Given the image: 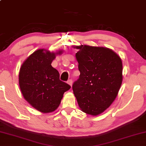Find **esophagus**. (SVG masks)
Instances as JSON below:
<instances>
[{
	"mask_svg": "<svg viewBox=\"0 0 146 146\" xmlns=\"http://www.w3.org/2000/svg\"><path fill=\"white\" fill-rule=\"evenodd\" d=\"M67 83L68 85H70V86H72V80H69L67 81Z\"/></svg>",
	"mask_w": 146,
	"mask_h": 146,
	"instance_id": "34e87169",
	"label": "esophagus"
}]
</instances>
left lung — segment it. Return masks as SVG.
I'll list each match as a JSON object with an SVG mask.
<instances>
[{
  "instance_id": "8db88e82",
  "label": "left lung",
  "mask_w": 146,
  "mask_h": 146,
  "mask_svg": "<svg viewBox=\"0 0 146 146\" xmlns=\"http://www.w3.org/2000/svg\"><path fill=\"white\" fill-rule=\"evenodd\" d=\"M80 72L72 85L81 110L97 116L111 106L122 83L123 66L120 57L111 49L88 45L74 46Z\"/></svg>"
}]
</instances>
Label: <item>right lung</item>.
<instances>
[{
  "label": "right lung",
  "instance_id": "right-lung-1",
  "mask_svg": "<svg viewBox=\"0 0 146 146\" xmlns=\"http://www.w3.org/2000/svg\"><path fill=\"white\" fill-rule=\"evenodd\" d=\"M63 50L50 52L39 49L22 64L19 84L24 98L31 106L43 113L54 111L59 107L64 92L70 86L59 80V74L51 65L56 55Z\"/></svg>",
  "mask_w": 146,
  "mask_h": 146
}]
</instances>
